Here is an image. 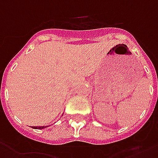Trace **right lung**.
<instances>
[{
	"label": "right lung",
	"mask_w": 158,
	"mask_h": 158,
	"mask_svg": "<svg viewBox=\"0 0 158 158\" xmlns=\"http://www.w3.org/2000/svg\"><path fill=\"white\" fill-rule=\"evenodd\" d=\"M46 127H47V126H32L33 129H39V130H42V129Z\"/></svg>",
	"instance_id": "add662e5"
}]
</instances>
